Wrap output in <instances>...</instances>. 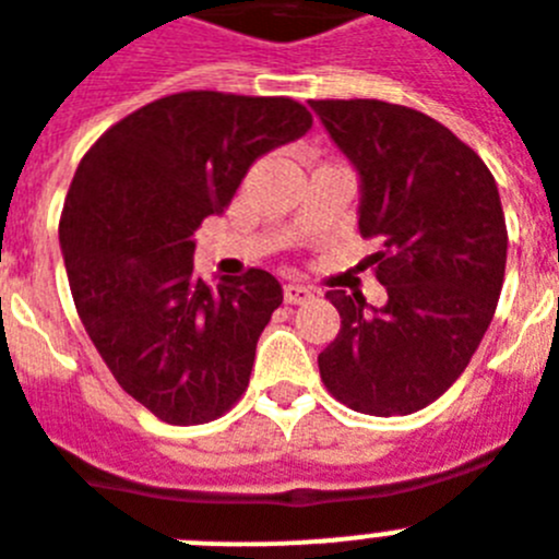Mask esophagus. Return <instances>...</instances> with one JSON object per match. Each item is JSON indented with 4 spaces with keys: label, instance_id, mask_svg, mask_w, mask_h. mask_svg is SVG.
<instances>
[{
    "label": "esophagus",
    "instance_id": "1",
    "mask_svg": "<svg viewBox=\"0 0 559 559\" xmlns=\"http://www.w3.org/2000/svg\"><path fill=\"white\" fill-rule=\"evenodd\" d=\"M283 297L288 305H302L313 297V290L305 288V285H299V283H288L283 288Z\"/></svg>",
    "mask_w": 559,
    "mask_h": 559
}]
</instances>
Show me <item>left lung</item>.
Listing matches in <instances>:
<instances>
[{
  "label": "left lung",
  "mask_w": 559,
  "mask_h": 559,
  "mask_svg": "<svg viewBox=\"0 0 559 559\" xmlns=\"http://www.w3.org/2000/svg\"><path fill=\"white\" fill-rule=\"evenodd\" d=\"M359 171V231L373 237L384 308L328 290L342 328L319 353L333 399L367 416H409L464 373L498 308L507 221L492 171L436 118L402 104L311 102Z\"/></svg>",
  "instance_id": "1"
}]
</instances>
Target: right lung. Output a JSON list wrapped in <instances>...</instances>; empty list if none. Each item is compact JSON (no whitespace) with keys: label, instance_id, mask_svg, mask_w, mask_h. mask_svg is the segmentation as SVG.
I'll return each mask as SVG.
<instances>
[{"label":"right lung","instance_id":"right-lung-1","mask_svg":"<svg viewBox=\"0 0 559 559\" xmlns=\"http://www.w3.org/2000/svg\"><path fill=\"white\" fill-rule=\"evenodd\" d=\"M311 123L285 95L189 90L121 118L81 157L59 223L75 311L109 373L160 421H214L246 393L283 288L262 269L206 285L194 231L257 157Z\"/></svg>","mask_w":559,"mask_h":559}]
</instances>
